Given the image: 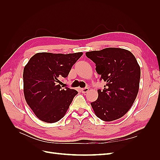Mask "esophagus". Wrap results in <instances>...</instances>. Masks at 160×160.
Returning <instances> with one entry per match:
<instances>
[{
  "instance_id": "34e87169",
  "label": "esophagus",
  "mask_w": 160,
  "mask_h": 160,
  "mask_svg": "<svg viewBox=\"0 0 160 160\" xmlns=\"http://www.w3.org/2000/svg\"><path fill=\"white\" fill-rule=\"evenodd\" d=\"M89 91V89L88 88H83V89H81V91H82V93H87V92H88Z\"/></svg>"
}]
</instances>
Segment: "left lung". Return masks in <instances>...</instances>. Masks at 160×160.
Listing matches in <instances>:
<instances>
[{"instance_id":"left-lung-1","label":"left lung","mask_w":160,"mask_h":160,"mask_svg":"<svg viewBox=\"0 0 160 160\" xmlns=\"http://www.w3.org/2000/svg\"><path fill=\"white\" fill-rule=\"evenodd\" d=\"M95 63L101 80L106 82L98 89V98L91 103L97 117L105 122L119 119L126 113L136 98L141 71L134 55L120 48H106L87 52Z\"/></svg>"}]
</instances>
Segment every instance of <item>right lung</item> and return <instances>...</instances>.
Masks as SVG:
<instances>
[{
    "label": "right lung",
    "mask_w": 160,
    "mask_h": 160,
    "mask_svg": "<svg viewBox=\"0 0 160 160\" xmlns=\"http://www.w3.org/2000/svg\"><path fill=\"white\" fill-rule=\"evenodd\" d=\"M83 52L54 54L38 52L23 71L24 95L27 104L40 120L55 123L64 117L76 90L62 88L60 79L66 78Z\"/></svg>",
    "instance_id": "right-lung-1"
}]
</instances>
